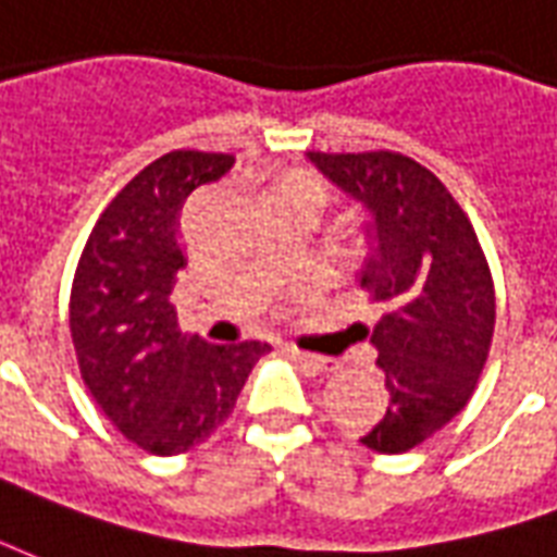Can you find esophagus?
<instances>
[{"mask_svg":"<svg viewBox=\"0 0 557 557\" xmlns=\"http://www.w3.org/2000/svg\"><path fill=\"white\" fill-rule=\"evenodd\" d=\"M294 359L299 364H306L308 371H314V373H335V371H338V362H335V359H329V356H314V352L294 350Z\"/></svg>","mask_w":557,"mask_h":557,"instance_id":"esophagus-1","label":"esophagus"}]
</instances>
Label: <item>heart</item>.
I'll return each mask as SVG.
<instances>
[{
  "instance_id": "heart-1",
  "label": "heart",
  "mask_w": 557,
  "mask_h": 557,
  "mask_svg": "<svg viewBox=\"0 0 557 557\" xmlns=\"http://www.w3.org/2000/svg\"><path fill=\"white\" fill-rule=\"evenodd\" d=\"M282 184H290V186H306V189H311V193L320 195V186L311 181V177H306V174H294V177H287V181H282Z\"/></svg>"
}]
</instances>
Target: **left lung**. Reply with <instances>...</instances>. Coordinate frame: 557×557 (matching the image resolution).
<instances>
[{
	"label": "left lung",
	"mask_w": 557,
	"mask_h": 557,
	"mask_svg": "<svg viewBox=\"0 0 557 557\" xmlns=\"http://www.w3.org/2000/svg\"><path fill=\"white\" fill-rule=\"evenodd\" d=\"M308 160L368 216L359 284L383 318L359 332L380 352L388 409L359 442L404 454L474 395L495 329L490 263L462 207L416 160L395 150H308Z\"/></svg>",
	"instance_id": "8db88e82"
}]
</instances>
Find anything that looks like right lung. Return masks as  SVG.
I'll use <instances>...</instances> for the list:
<instances>
[{"mask_svg": "<svg viewBox=\"0 0 557 557\" xmlns=\"http://www.w3.org/2000/svg\"><path fill=\"white\" fill-rule=\"evenodd\" d=\"M231 153L172 150L97 219L71 287V338L88 392L129 442L174 457L219 430L270 344L181 335L172 290L186 267L181 210Z\"/></svg>", "mask_w": 557, "mask_h": 557, "instance_id": "right-lung-1", "label": "right lung"}]
</instances>
